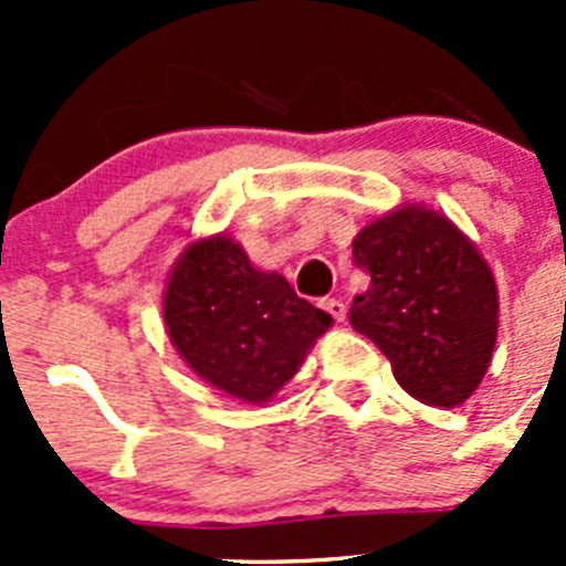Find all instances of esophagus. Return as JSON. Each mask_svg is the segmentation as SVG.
<instances>
[{"label": "esophagus", "mask_w": 566, "mask_h": 566, "mask_svg": "<svg viewBox=\"0 0 566 566\" xmlns=\"http://www.w3.org/2000/svg\"><path fill=\"white\" fill-rule=\"evenodd\" d=\"M319 306H323V310H325V312H328V315H331V317H334V319H336V323H342V319H345V317H347V306H345V304H342V301H339V298H325V301H323V304H319Z\"/></svg>", "instance_id": "1"}]
</instances>
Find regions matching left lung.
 I'll return each instance as SVG.
<instances>
[{"instance_id":"obj_1","label":"left lung","mask_w":566,"mask_h":566,"mask_svg":"<svg viewBox=\"0 0 566 566\" xmlns=\"http://www.w3.org/2000/svg\"><path fill=\"white\" fill-rule=\"evenodd\" d=\"M353 260L369 273V290L353 298V328L380 347L410 397L465 402L499 334V290L476 247L447 216L405 205L358 232Z\"/></svg>"}]
</instances>
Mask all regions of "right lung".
Listing matches in <instances>:
<instances>
[{"label": "right lung", "instance_id": "1", "mask_svg": "<svg viewBox=\"0 0 566 566\" xmlns=\"http://www.w3.org/2000/svg\"><path fill=\"white\" fill-rule=\"evenodd\" d=\"M164 323L205 384L262 405L298 373L331 315L298 298L279 273L256 271L232 238L213 235L175 262Z\"/></svg>", "mask_w": 566, "mask_h": 566}]
</instances>
